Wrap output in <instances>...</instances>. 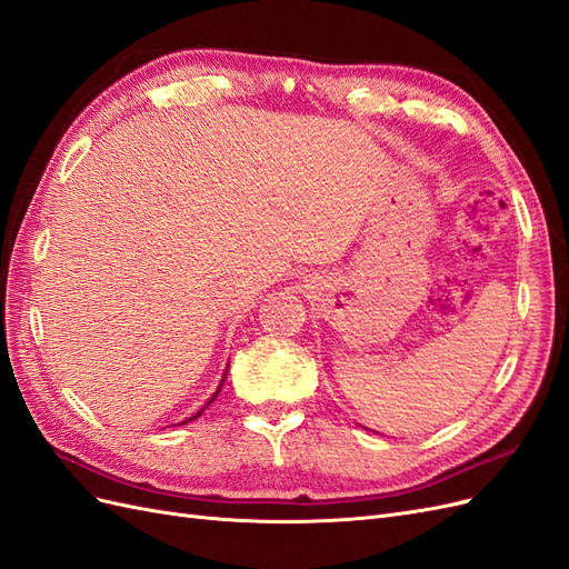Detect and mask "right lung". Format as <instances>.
<instances>
[{"label": "right lung", "mask_w": 569, "mask_h": 569, "mask_svg": "<svg viewBox=\"0 0 569 569\" xmlns=\"http://www.w3.org/2000/svg\"><path fill=\"white\" fill-rule=\"evenodd\" d=\"M226 377H228V370H226V372H222V380H220V385H218V389H216V393H213V396H211V399H209V403H206V406H203V408H209V406H211V403H213V401H216V396H218V393H220V387H222V385H226ZM203 408H201V410H199V412H194V416H192V418H187V420H184V422H192V420H197V418H199V416H201V412H203ZM184 422H180V425H184Z\"/></svg>", "instance_id": "1"}]
</instances>
